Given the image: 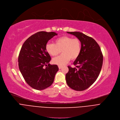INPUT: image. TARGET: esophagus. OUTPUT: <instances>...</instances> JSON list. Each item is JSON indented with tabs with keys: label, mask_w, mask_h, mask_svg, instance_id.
Masks as SVG:
<instances>
[{
	"label": "esophagus",
	"mask_w": 120,
	"mask_h": 120,
	"mask_svg": "<svg viewBox=\"0 0 120 120\" xmlns=\"http://www.w3.org/2000/svg\"><path fill=\"white\" fill-rule=\"evenodd\" d=\"M62 66H58V68H59V69H61L62 68Z\"/></svg>",
	"instance_id": "obj_1"
}]
</instances>
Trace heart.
Instances as JSON below:
<instances>
[{
  "mask_svg": "<svg viewBox=\"0 0 120 120\" xmlns=\"http://www.w3.org/2000/svg\"><path fill=\"white\" fill-rule=\"evenodd\" d=\"M47 52L52 56L57 55L61 50L62 54L52 59L53 64L59 66H64L70 59H76L81 52V43L78 38H72L69 36H63L55 41V44L47 43L45 46Z\"/></svg>",
  "mask_w": 120,
  "mask_h": 120,
  "instance_id": "heart-1",
  "label": "heart"
}]
</instances>
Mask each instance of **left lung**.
<instances>
[{"mask_svg":"<svg viewBox=\"0 0 120 120\" xmlns=\"http://www.w3.org/2000/svg\"><path fill=\"white\" fill-rule=\"evenodd\" d=\"M76 36L81 43V52L73 63L75 67L68 66L66 75L68 86L76 91H83L98 79L103 64L101 49L95 40L79 32H67Z\"/></svg>","mask_w":120,"mask_h":120,"instance_id":"obj_1","label":"left lung"}]
</instances>
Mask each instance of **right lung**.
Masks as SVG:
<instances>
[{
    "mask_svg": "<svg viewBox=\"0 0 120 120\" xmlns=\"http://www.w3.org/2000/svg\"><path fill=\"white\" fill-rule=\"evenodd\" d=\"M56 35L53 32H38L28 38L21 48L18 57L20 71L26 83L36 90L50 86L59 69L56 65L50 64L51 58L45 50L48 41Z\"/></svg>",
    "mask_w": 120,
    "mask_h": 120,
    "instance_id": "1",
    "label": "right lung"
}]
</instances>
